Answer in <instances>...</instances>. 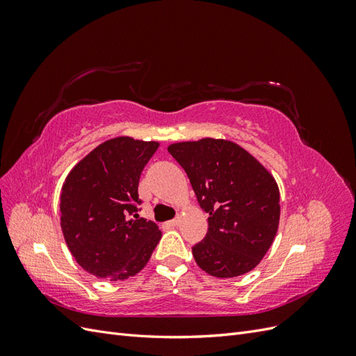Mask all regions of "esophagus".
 I'll list each match as a JSON object with an SVG mask.
<instances>
[{
  "label": "esophagus",
  "mask_w": 356,
  "mask_h": 356,
  "mask_svg": "<svg viewBox=\"0 0 356 356\" xmlns=\"http://www.w3.org/2000/svg\"><path fill=\"white\" fill-rule=\"evenodd\" d=\"M181 222V217H177V218H174V220H170L169 221V224L170 225H174V227H175V225H178Z\"/></svg>",
  "instance_id": "obj_1"
}]
</instances>
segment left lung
<instances>
[{
	"label": "left lung",
	"instance_id": "1",
	"mask_svg": "<svg viewBox=\"0 0 356 356\" xmlns=\"http://www.w3.org/2000/svg\"><path fill=\"white\" fill-rule=\"evenodd\" d=\"M187 172L208 217V233L191 248L202 270L236 277L263 260L279 225V188L254 156L225 139L203 138L168 147Z\"/></svg>",
	"mask_w": 356,
	"mask_h": 356
}]
</instances>
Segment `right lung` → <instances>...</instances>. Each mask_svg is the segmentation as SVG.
Masks as SVG:
<instances>
[{"label":"right lung","instance_id":"add662e5","mask_svg":"<svg viewBox=\"0 0 356 356\" xmlns=\"http://www.w3.org/2000/svg\"><path fill=\"white\" fill-rule=\"evenodd\" d=\"M159 143L108 139L72 168L60 193V227L72 257L96 277L141 272L157 246V224L138 215V184Z\"/></svg>","mask_w":356,"mask_h":356}]
</instances>
